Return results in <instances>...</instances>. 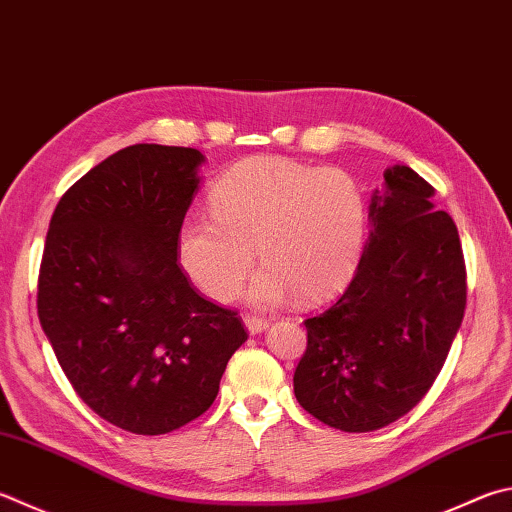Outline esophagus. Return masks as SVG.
<instances>
[{
    "label": "esophagus",
    "instance_id": "obj_1",
    "mask_svg": "<svg viewBox=\"0 0 512 512\" xmlns=\"http://www.w3.org/2000/svg\"><path fill=\"white\" fill-rule=\"evenodd\" d=\"M244 324H246V329H248L250 336H255V333H262V331L268 327V322H266V320H262V318H255V315H246V318H244Z\"/></svg>",
    "mask_w": 512,
    "mask_h": 512
}]
</instances>
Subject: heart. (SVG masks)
I'll return each instance as SVG.
<instances>
[{"label":"heart","mask_w":512,"mask_h":512,"mask_svg":"<svg viewBox=\"0 0 512 512\" xmlns=\"http://www.w3.org/2000/svg\"><path fill=\"white\" fill-rule=\"evenodd\" d=\"M210 210L183 221L176 250L190 280L217 302L237 297L255 250L264 268L250 302L273 306L291 293L300 304L324 302L351 280L365 244V194L338 167L246 159L212 185Z\"/></svg>","instance_id":"1"}]
</instances>
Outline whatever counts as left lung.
Returning a JSON list of instances; mask_svg holds the SVG:
<instances>
[{
    "instance_id": "1",
    "label": "left lung",
    "mask_w": 512,
    "mask_h": 512,
    "mask_svg": "<svg viewBox=\"0 0 512 512\" xmlns=\"http://www.w3.org/2000/svg\"><path fill=\"white\" fill-rule=\"evenodd\" d=\"M432 197L412 167H387L356 275L336 304L304 320L293 389L324 425L374 432L398 421L448 358L466 311V264L457 226Z\"/></svg>"
}]
</instances>
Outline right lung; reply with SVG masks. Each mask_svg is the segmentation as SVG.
Here are the masks:
<instances>
[{
    "label": "right lung",
    "mask_w": 512,
    "mask_h": 512,
    "mask_svg": "<svg viewBox=\"0 0 512 512\" xmlns=\"http://www.w3.org/2000/svg\"><path fill=\"white\" fill-rule=\"evenodd\" d=\"M203 161L192 147L129 145L62 194L46 235L42 329L76 394L132 434L199 418L248 338L176 262Z\"/></svg>",
    "instance_id": "1"
}]
</instances>
